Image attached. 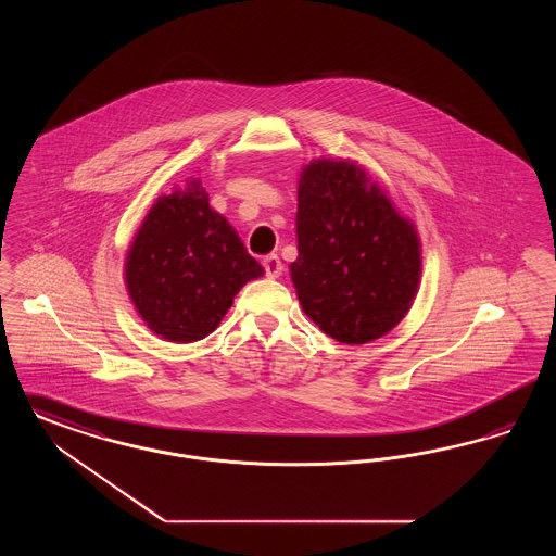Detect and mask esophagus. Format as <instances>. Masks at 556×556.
<instances>
[{
	"label": "esophagus",
	"instance_id": "1",
	"mask_svg": "<svg viewBox=\"0 0 556 556\" xmlns=\"http://www.w3.org/2000/svg\"><path fill=\"white\" fill-rule=\"evenodd\" d=\"M263 267H265L268 279H275V277H279V275L283 273V263H281V258H279L277 254H268V256H265Z\"/></svg>",
	"mask_w": 556,
	"mask_h": 556
}]
</instances>
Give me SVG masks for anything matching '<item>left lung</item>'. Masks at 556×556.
I'll use <instances>...</instances> for the list:
<instances>
[{
  "label": "left lung",
  "mask_w": 556,
  "mask_h": 556,
  "mask_svg": "<svg viewBox=\"0 0 556 556\" xmlns=\"http://www.w3.org/2000/svg\"><path fill=\"white\" fill-rule=\"evenodd\" d=\"M291 281L323 333L359 345L391 331L420 283L414 225L350 161H314L298 186Z\"/></svg>",
  "instance_id": "8db88e82"
}]
</instances>
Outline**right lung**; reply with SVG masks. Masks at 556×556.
I'll return each mask as SVG.
<instances>
[{"label":"right lung","mask_w":556,"mask_h":556,"mask_svg":"<svg viewBox=\"0 0 556 556\" xmlns=\"http://www.w3.org/2000/svg\"><path fill=\"white\" fill-rule=\"evenodd\" d=\"M265 268L217 211L199 179L161 197L144 217L126 261V286L151 331L192 343L213 333L233 295Z\"/></svg>","instance_id":"add662e5"}]
</instances>
